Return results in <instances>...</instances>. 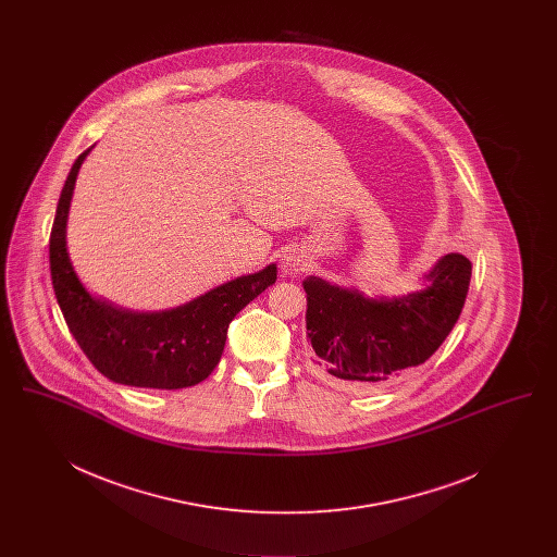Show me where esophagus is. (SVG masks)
I'll return each instance as SVG.
<instances>
[{"label":"esophagus","mask_w":557,"mask_h":557,"mask_svg":"<svg viewBox=\"0 0 557 557\" xmlns=\"http://www.w3.org/2000/svg\"><path fill=\"white\" fill-rule=\"evenodd\" d=\"M307 269V257L302 252H288L282 259V271L284 275H296Z\"/></svg>","instance_id":"34e87169"}]
</instances>
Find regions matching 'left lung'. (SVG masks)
Masks as SVG:
<instances>
[{"label": "left lung", "instance_id": "obj_1", "mask_svg": "<svg viewBox=\"0 0 557 557\" xmlns=\"http://www.w3.org/2000/svg\"><path fill=\"white\" fill-rule=\"evenodd\" d=\"M472 263L449 252L422 277V290L366 296L307 277L311 370L341 391L373 393L400 382L445 343L461 315Z\"/></svg>", "mask_w": 557, "mask_h": 557}]
</instances>
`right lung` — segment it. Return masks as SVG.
Masks as SVG:
<instances>
[{
	"label": "right lung",
	"instance_id": "1",
	"mask_svg": "<svg viewBox=\"0 0 557 557\" xmlns=\"http://www.w3.org/2000/svg\"><path fill=\"white\" fill-rule=\"evenodd\" d=\"M91 148L75 160L53 219L50 271L60 311L81 350L108 380L159 391L194 386L216 368L232 319L275 284L277 267L271 263L257 273L239 275L164 311H129L94 296L83 286L66 248L75 182Z\"/></svg>",
	"mask_w": 557,
	"mask_h": 557
}]
</instances>
